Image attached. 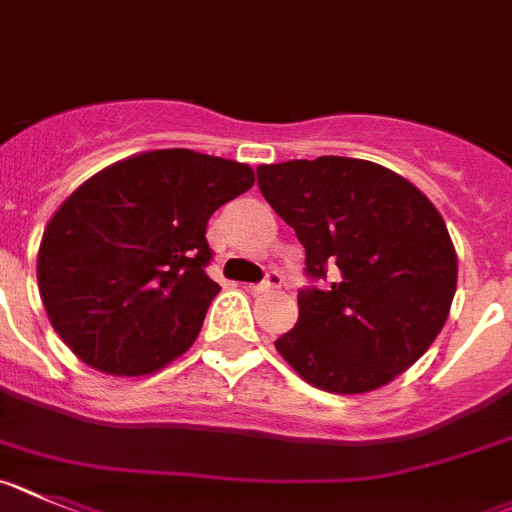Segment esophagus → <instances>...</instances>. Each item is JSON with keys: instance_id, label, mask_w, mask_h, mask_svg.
I'll use <instances>...</instances> for the list:
<instances>
[{"instance_id": "34e87169", "label": "esophagus", "mask_w": 512, "mask_h": 512, "mask_svg": "<svg viewBox=\"0 0 512 512\" xmlns=\"http://www.w3.org/2000/svg\"><path fill=\"white\" fill-rule=\"evenodd\" d=\"M280 285H283V275H280L278 270H270L265 275V280H262V283L250 285V290L252 293H267V290H275L280 288Z\"/></svg>"}]
</instances>
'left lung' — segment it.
I'll return each mask as SVG.
<instances>
[{
    "mask_svg": "<svg viewBox=\"0 0 512 512\" xmlns=\"http://www.w3.org/2000/svg\"><path fill=\"white\" fill-rule=\"evenodd\" d=\"M257 186L305 247L313 283L275 341L308 384L364 394L424 356L450 315L457 255L442 214L404 176L346 156L257 166Z\"/></svg>",
    "mask_w": 512,
    "mask_h": 512,
    "instance_id": "1",
    "label": "left lung"
}]
</instances>
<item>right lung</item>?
I'll return each instance as SVG.
<instances>
[{"label": "right lung", "instance_id": "obj_1", "mask_svg": "<svg viewBox=\"0 0 512 512\" xmlns=\"http://www.w3.org/2000/svg\"><path fill=\"white\" fill-rule=\"evenodd\" d=\"M255 184L247 164L164 148L90 176L52 214L37 255L47 318L113 376L164 369L197 341L219 285L207 222Z\"/></svg>", "mask_w": 512, "mask_h": 512}]
</instances>
